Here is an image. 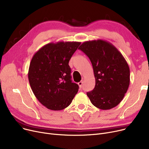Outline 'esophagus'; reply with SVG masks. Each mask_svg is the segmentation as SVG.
Listing matches in <instances>:
<instances>
[{"mask_svg":"<svg viewBox=\"0 0 149 149\" xmlns=\"http://www.w3.org/2000/svg\"><path fill=\"white\" fill-rule=\"evenodd\" d=\"M83 81L81 80V81H80L79 83H78V84H79L80 88H82V84H83Z\"/></svg>","mask_w":149,"mask_h":149,"instance_id":"34e87169","label":"esophagus"}]
</instances>
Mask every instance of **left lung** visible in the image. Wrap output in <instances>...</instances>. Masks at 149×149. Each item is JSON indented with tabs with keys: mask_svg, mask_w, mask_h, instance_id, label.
Returning a JSON list of instances; mask_svg holds the SVG:
<instances>
[{
	"mask_svg": "<svg viewBox=\"0 0 149 149\" xmlns=\"http://www.w3.org/2000/svg\"><path fill=\"white\" fill-rule=\"evenodd\" d=\"M79 49L89 58L93 67L95 86L87 92L91 103L102 110L116 106L130 84L126 60L112 44L103 40L84 42Z\"/></svg>",
	"mask_w": 149,
	"mask_h": 149,
	"instance_id": "1",
	"label": "left lung"
}]
</instances>
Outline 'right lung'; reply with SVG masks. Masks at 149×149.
<instances>
[{
	"mask_svg": "<svg viewBox=\"0 0 149 149\" xmlns=\"http://www.w3.org/2000/svg\"><path fill=\"white\" fill-rule=\"evenodd\" d=\"M81 44L58 42L43 46L31 61L28 79L34 95L52 111H60L71 103L79 91L72 83L69 61Z\"/></svg>",
	"mask_w": 149,
	"mask_h": 149,
	"instance_id": "obj_1",
	"label": "right lung"
}]
</instances>
